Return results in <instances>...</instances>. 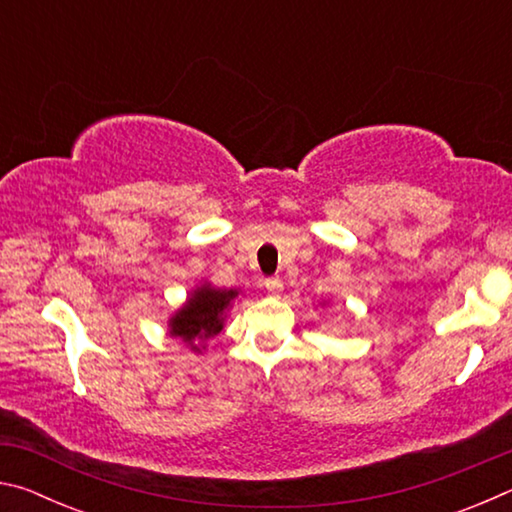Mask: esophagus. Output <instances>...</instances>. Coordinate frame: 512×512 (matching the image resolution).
<instances>
[{
	"instance_id": "1",
	"label": "esophagus",
	"mask_w": 512,
	"mask_h": 512,
	"mask_svg": "<svg viewBox=\"0 0 512 512\" xmlns=\"http://www.w3.org/2000/svg\"><path fill=\"white\" fill-rule=\"evenodd\" d=\"M264 287L268 293H271V296H280L284 289V282L280 280V277H268V280L264 282Z\"/></svg>"
}]
</instances>
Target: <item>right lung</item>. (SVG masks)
I'll return each instance as SVG.
<instances>
[{
  "label": "right lung",
  "instance_id": "1",
  "mask_svg": "<svg viewBox=\"0 0 512 512\" xmlns=\"http://www.w3.org/2000/svg\"><path fill=\"white\" fill-rule=\"evenodd\" d=\"M239 298V289H216L210 282H201L189 293L185 305L169 318V334L187 343L192 352L201 354L205 341L223 329L232 302Z\"/></svg>",
  "mask_w": 512,
  "mask_h": 512
}]
</instances>
